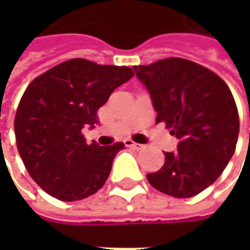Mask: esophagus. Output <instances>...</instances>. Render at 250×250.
Returning <instances> with one entry per match:
<instances>
[{
	"mask_svg": "<svg viewBox=\"0 0 250 250\" xmlns=\"http://www.w3.org/2000/svg\"><path fill=\"white\" fill-rule=\"evenodd\" d=\"M125 146H128V147H132L133 150H142L143 147H145L143 145L135 143V142H132V140H125Z\"/></svg>",
	"mask_w": 250,
	"mask_h": 250,
	"instance_id": "34e87169",
	"label": "esophagus"
}]
</instances>
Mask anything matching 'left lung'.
I'll use <instances>...</instances> for the list:
<instances>
[{"label": "left lung", "mask_w": 250, "mask_h": 250, "mask_svg": "<svg viewBox=\"0 0 250 250\" xmlns=\"http://www.w3.org/2000/svg\"><path fill=\"white\" fill-rule=\"evenodd\" d=\"M157 112L178 142L147 181L174 197H192L210 187L234 156L239 117L232 93L214 72L184 58L133 66Z\"/></svg>", "instance_id": "8db88e82"}]
</instances>
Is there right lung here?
Masks as SVG:
<instances>
[{"mask_svg": "<svg viewBox=\"0 0 250 250\" xmlns=\"http://www.w3.org/2000/svg\"><path fill=\"white\" fill-rule=\"evenodd\" d=\"M132 76L128 66L73 58L27 86L15 115L16 146L27 172L44 192L75 202L103 188L124 143L87 145L82 129L99 124V108Z\"/></svg>", "mask_w": 250, "mask_h": 250, "instance_id": "obj_1", "label": "right lung"}]
</instances>
